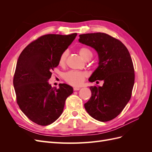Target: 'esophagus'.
Segmentation results:
<instances>
[{
	"label": "esophagus",
	"mask_w": 152,
	"mask_h": 152,
	"mask_svg": "<svg viewBox=\"0 0 152 152\" xmlns=\"http://www.w3.org/2000/svg\"><path fill=\"white\" fill-rule=\"evenodd\" d=\"M80 89V87H73V91H79Z\"/></svg>",
	"instance_id": "esophagus-1"
}]
</instances>
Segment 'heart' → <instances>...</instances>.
<instances>
[{
	"mask_svg": "<svg viewBox=\"0 0 152 152\" xmlns=\"http://www.w3.org/2000/svg\"><path fill=\"white\" fill-rule=\"evenodd\" d=\"M79 53L80 55V56L83 58L84 60H87V59H91L93 56V53L91 50L85 47L81 48ZM68 53L67 51H64L59 58L58 63L59 65L63 66L65 64L66 58H67ZM86 77V73L77 70H70L68 71L63 74V79L68 84L72 86H79L82 82H84L85 77Z\"/></svg>",
	"mask_w": 152,
	"mask_h": 152,
	"instance_id": "obj_1",
	"label": "heart"
}]
</instances>
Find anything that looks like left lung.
Returning a JSON list of instances; mask_svg holds the SVG:
<instances>
[{"label":"left lung","mask_w":152,"mask_h":152,"mask_svg":"<svg viewBox=\"0 0 152 152\" xmlns=\"http://www.w3.org/2000/svg\"><path fill=\"white\" fill-rule=\"evenodd\" d=\"M79 41L94 48L99 66L89 80H103V86H91V96L84 104L92 117L101 122L112 120L120 114L131 97L134 69L127 48L119 40L104 33L79 35Z\"/></svg>","instance_id":"8db88e82"}]
</instances>
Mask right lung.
Returning a JSON list of instances; mask_svg holds the SVG:
<instances>
[{
  "instance_id": "1",
  "label": "right lung",
  "mask_w": 152,
  "mask_h": 152,
  "mask_svg": "<svg viewBox=\"0 0 152 152\" xmlns=\"http://www.w3.org/2000/svg\"><path fill=\"white\" fill-rule=\"evenodd\" d=\"M48 34L40 37L23 50L18 59L13 85L16 102L30 121L48 126L60 117L65 101L73 93L72 87L59 84L52 87L48 80L58 65L60 55L76 37Z\"/></svg>"
}]
</instances>
